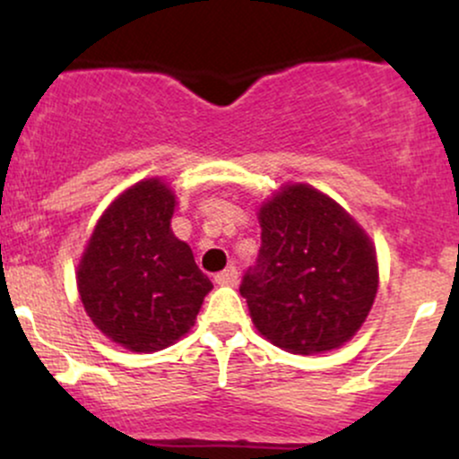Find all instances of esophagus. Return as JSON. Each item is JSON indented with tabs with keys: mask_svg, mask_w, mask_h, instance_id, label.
Wrapping results in <instances>:
<instances>
[{
	"mask_svg": "<svg viewBox=\"0 0 459 459\" xmlns=\"http://www.w3.org/2000/svg\"><path fill=\"white\" fill-rule=\"evenodd\" d=\"M215 282L222 284V287H235L237 282H239V273H237V267L235 265H229L224 272H220L218 276H215Z\"/></svg>",
	"mask_w": 459,
	"mask_h": 459,
	"instance_id": "obj_1",
	"label": "esophagus"
}]
</instances>
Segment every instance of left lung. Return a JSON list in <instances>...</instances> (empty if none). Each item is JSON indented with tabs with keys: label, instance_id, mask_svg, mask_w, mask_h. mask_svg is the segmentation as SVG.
Listing matches in <instances>:
<instances>
[{
	"label": "left lung",
	"instance_id": "1",
	"mask_svg": "<svg viewBox=\"0 0 459 459\" xmlns=\"http://www.w3.org/2000/svg\"><path fill=\"white\" fill-rule=\"evenodd\" d=\"M259 224V259L239 287L255 328L291 354L339 350L376 299L380 273L371 237L307 183H287L267 198Z\"/></svg>",
	"mask_w": 459,
	"mask_h": 459
}]
</instances>
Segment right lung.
Masks as SVG:
<instances>
[{"label":"right lung","mask_w":459,"mask_h":459,"mask_svg":"<svg viewBox=\"0 0 459 459\" xmlns=\"http://www.w3.org/2000/svg\"><path fill=\"white\" fill-rule=\"evenodd\" d=\"M177 196L142 178L105 209L77 265V291L92 324L129 351H160L186 336L213 289L192 247L170 229Z\"/></svg>","instance_id":"right-lung-1"}]
</instances>
